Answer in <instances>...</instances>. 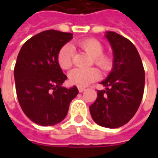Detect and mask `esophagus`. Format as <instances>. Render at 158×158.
I'll list each match as a JSON object with an SVG mask.
<instances>
[{
    "instance_id": "esophagus-1",
    "label": "esophagus",
    "mask_w": 158,
    "mask_h": 158,
    "mask_svg": "<svg viewBox=\"0 0 158 158\" xmlns=\"http://www.w3.org/2000/svg\"><path fill=\"white\" fill-rule=\"evenodd\" d=\"M78 89H79V92H83V91L85 90V88H84V87H78Z\"/></svg>"
}]
</instances>
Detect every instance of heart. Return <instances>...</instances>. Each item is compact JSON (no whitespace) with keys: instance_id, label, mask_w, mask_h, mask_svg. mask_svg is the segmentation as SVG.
Masks as SVG:
<instances>
[{"instance_id":"heart-1","label":"heart","mask_w":158,"mask_h":158,"mask_svg":"<svg viewBox=\"0 0 158 158\" xmlns=\"http://www.w3.org/2000/svg\"><path fill=\"white\" fill-rule=\"evenodd\" d=\"M77 45L92 56L93 62L102 71H109L113 68V57L106 53H103L102 44L96 39L88 38L77 42ZM73 49L70 45H65L59 50L57 62L60 68L67 70L73 64ZM99 70L96 68L90 69H74L69 73V81L73 85L83 87L95 82L100 79Z\"/></svg>"}]
</instances>
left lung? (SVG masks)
Masks as SVG:
<instances>
[{
	"label": "left lung",
	"instance_id": "left-lung-1",
	"mask_svg": "<svg viewBox=\"0 0 158 158\" xmlns=\"http://www.w3.org/2000/svg\"><path fill=\"white\" fill-rule=\"evenodd\" d=\"M106 37L113 51V68L101 84L89 112L99 125L115 129L124 125L139 108L145 87V70L135 46L129 40L112 31Z\"/></svg>",
	"mask_w": 158,
	"mask_h": 158
}]
</instances>
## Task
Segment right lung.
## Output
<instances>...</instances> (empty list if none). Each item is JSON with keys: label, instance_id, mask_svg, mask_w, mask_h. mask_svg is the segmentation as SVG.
<instances>
[{"label": "right lung", "instance_id": "add662e5", "mask_svg": "<svg viewBox=\"0 0 158 158\" xmlns=\"http://www.w3.org/2000/svg\"><path fill=\"white\" fill-rule=\"evenodd\" d=\"M72 38L71 33L45 30L28 40L18 55L14 78L19 105L39 125L62 121L79 93L76 86L62 87L67 76L57 62L59 50Z\"/></svg>", "mask_w": 158, "mask_h": 158}]
</instances>
